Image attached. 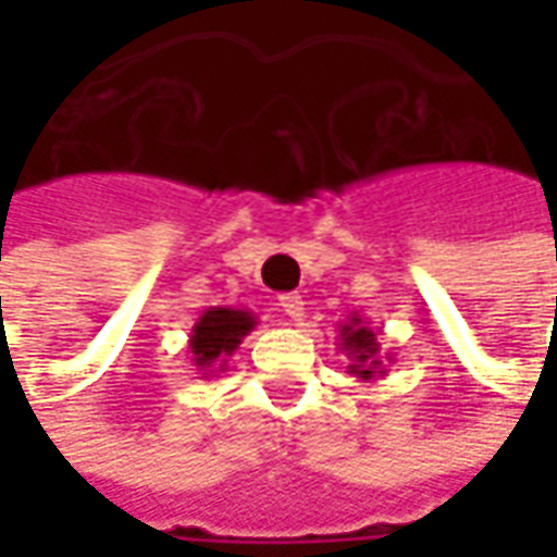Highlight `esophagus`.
<instances>
[{"mask_svg": "<svg viewBox=\"0 0 557 557\" xmlns=\"http://www.w3.org/2000/svg\"><path fill=\"white\" fill-rule=\"evenodd\" d=\"M280 310L289 315L292 322H301L304 319V298L298 292H286V295H280Z\"/></svg>", "mask_w": 557, "mask_h": 557, "instance_id": "obj_1", "label": "esophagus"}]
</instances>
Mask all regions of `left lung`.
<instances>
[{"mask_svg":"<svg viewBox=\"0 0 557 557\" xmlns=\"http://www.w3.org/2000/svg\"><path fill=\"white\" fill-rule=\"evenodd\" d=\"M339 349L346 351V358H349V370L355 379H361V382H373V379H382L387 375L385 358L379 355L382 351V343H379V331L370 327V322H363L361 315L355 313L349 315V322H343L339 325ZM391 361V358H387Z\"/></svg>","mask_w":557,"mask_h":557,"instance_id":"left-lung-1","label":"left lung"}]
</instances>
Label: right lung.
Masks as SVG:
<instances>
[{"mask_svg":"<svg viewBox=\"0 0 557 557\" xmlns=\"http://www.w3.org/2000/svg\"><path fill=\"white\" fill-rule=\"evenodd\" d=\"M256 327V315L238 307H208L206 313L196 319L194 334L187 339L190 361L202 379L223 373L230 358L238 351L242 339Z\"/></svg>","mask_w":557,"mask_h":557,"instance_id":"add662e5","label":"right lung"}]
</instances>
